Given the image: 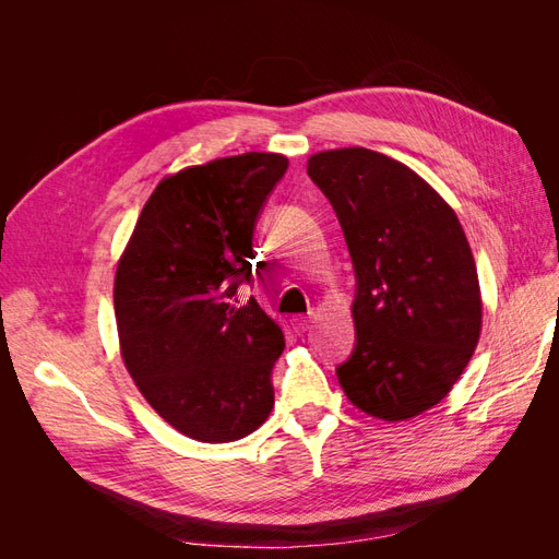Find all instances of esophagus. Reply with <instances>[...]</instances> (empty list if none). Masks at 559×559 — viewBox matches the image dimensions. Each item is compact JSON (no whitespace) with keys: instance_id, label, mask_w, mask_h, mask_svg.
<instances>
[{"instance_id":"obj_1","label":"esophagus","mask_w":559,"mask_h":559,"mask_svg":"<svg viewBox=\"0 0 559 559\" xmlns=\"http://www.w3.org/2000/svg\"><path fill=\"white\" fill-rule=\"evenodd\" d=\"M312 319H314V312L297 314L295 319H292V326H295V331H297V333H306V331L310 329V324H312Z\"/></svg>"}]
</instances>
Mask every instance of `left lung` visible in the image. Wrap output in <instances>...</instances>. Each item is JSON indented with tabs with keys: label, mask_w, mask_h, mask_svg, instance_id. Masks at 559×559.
Returning <instances> with one entry per match:
<instances>
[{
	"label": "left lung",
	"mask_w": 559,
	"mask_h": 559,
	"mask_svg": "<svg viewBox=\"0 0 559 559\" xmlns=\"http://www.w3.org/2000/svg\"><path fill=\"white\" fill-rule=\"evenodd\" d=\"M354 260L356 350L337 367L346 399L383 421L442 401L483 331L476 260L451 205L407 165L365 146L308 158Z\"/></svg>",
	"instance_id": "1"
}]
</instances>
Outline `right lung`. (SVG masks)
Segmentation results:
<instances>
[{"instance_id":"1","label":"right lung","mask_w":559,"mask_h":559,"mask_svg":"<svg viewBox=\"0 0 559 559\" xmlns=\"http://www.w3.org/2000/svg\"><path fill=\"white\" fill-rule=\"evenodd\" d=\"M287 169L249 152L165 176L117 260L112 301L120 354L135 388L179 432L226 444L274 407L281 326L242 301L258 255L255 219Z\"/></svg>"}]
</instances>
